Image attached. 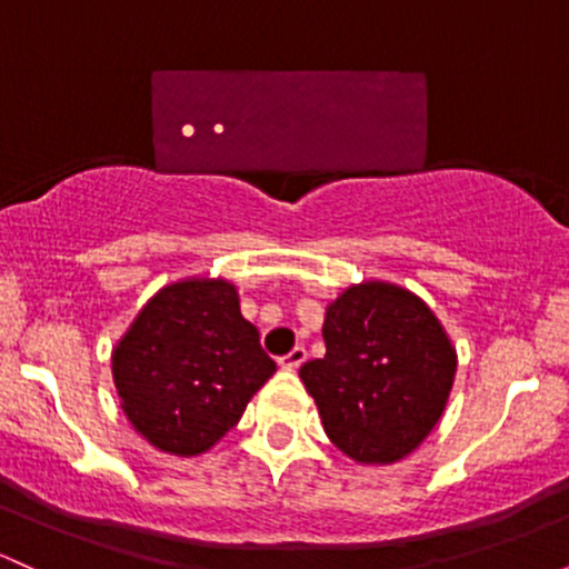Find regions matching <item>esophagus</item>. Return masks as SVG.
<instances>
[{
  "label": "esophagus",
  "instance_id": "obj_1",
  "mask_svg": "<svg viewBox=\"0 0 569 569\" xmlns=\"http://www.w3.org/2000/svg\"><path fill=\"white\" fill-rule=\"evenodd\" d=\"M305 359H308V351H305L302 346H297L295 351H289L286 356H280L278 365L283 367V370H299V367L305 365Z\"/></svg>",
  "mask_w": 569,
  "mask_h": 569
}]
</instances>
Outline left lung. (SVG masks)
<instances>
[{
	"label": "left lung",
	"mask_w": 569,
	"mask_h": 569,
	"mask_svg": "<svg viewBox=\"0 0 569 569\" xmlns=\"http://www.w3.org/2000/svg\"><path fill=\"white\" fill-rule=\"evenodd\" d=\"M323 359L299 367L323 432L356 465L410 457L446 413L457 348L421 297L389 280L348 286L323 316Z\"/></svg>",
	"instance_id": "1"
}]
</instances>
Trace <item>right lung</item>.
I'll return each instance as SVG.
<instances>
[{"label": "right lung", "mask_w": 569, "mask_h": 569, "mask_svg": "<svg viewBox=\"0 0 569 569\" xmlns=\"http://www.w3.org/2000/svg\"><path fill=\"white\" fill-rule=\"evenodd\" d=\"M127 421L172 457L210 451L272 378L259 329L240 313L237 286L191 274L142 305L110 356Z\"/></svg>", "instance_id": "1"}]
</instances>
